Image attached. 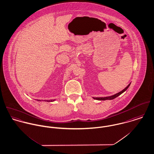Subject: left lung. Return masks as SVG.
Instances as JSON below:
<instances>
[{"mask_svg": "<svg viewBox=\"0 0 154 154\" xmlns=\"http://www.w3.org/2000/svg\"><path fill=\"white\" fill-rule=\"evenodd\" d=\"M131 84V83H130L128 85H127L123 90H122L121 91H120L119 93L115 94H113L112 96H107V97H93V99H95V100H113L114 99H115L116 97H118L119 96H120L121 94H122L123 92H125L128 88L130 86Z\"/></svg>", "mask_w": 154, "mask_h": 154, "instance_id": "8db88e82", "label": "left lung"}]
</instances>
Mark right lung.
<instances>
[{"label":"right lung","instance_id":"add662e5","mask_svg":"<svg viewBox=\"0 0 154 154\" xmlns=\"http://www.w3.org/2000/svg\"><path fill=\"white\" fill-rule=\"evenodd\" d=\"M55 100V99H52V100H45V102H54ZM37 101H41V100H38L37 99Z\"/></svg>","mask_w":154,"mask_h":154}]
</instances>
